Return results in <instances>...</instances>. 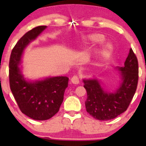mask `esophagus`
Returning a JSON list of instances; mask_svg holds the SVG:
<instances>
[{"mask_svg":"<svg viewBox=\"0 0 146 146\" xmlns=\"http://www.w3.org/2000/svg\"><path fill=\"white\" fill-rule=\"evenodd\" d=\"M71 81L72 83L75 84H78L80 82V79H79L78 77L76 76V75H73L71 79Z\"/></svg>","mask_w":146,"mask_h":146,"instance_id":"obj_1","label":"esophagus"}]
</instances>
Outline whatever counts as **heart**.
<instances>
[{
  "label": "heart",
  "instance_id": "heart-1",
  "mask_svg": "<svg viewBox=\"0 0 146 146\" xmlns=\"http://www.w3.org/2000/svg\"><path fill=\"white\" fill-rule=\"evenodd\" d=\"M104 37L103 35L100 34V33H95V34L90 35L87 38V40L89 42L91 43H98L101 42L102 41L104 40Z\"/></svg>",
  "mask_w": 146,
  "mask_h": 146
}]
</instances>
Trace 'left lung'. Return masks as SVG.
<instances>
[{
	"instance_id": "obj_1",
	"label": "left lung",
	"mask_w": 146,
	"mask_h": 146,
	"mask_svg": "<svg viewBox=\"0 0 146 146\" xmlns=\"http://www.w3.org/2000/svg\"><path fill=\"white\" fill-rule=\"evenodd\" d=\"M121 78L119 87L114 93H107L97 79L83 80L86 90L85 106L87 113L95 119H113L128 108L136 92L139 80L138 60L132 48L124 65L118 67Z\"/></svg>"
}]
</instances>
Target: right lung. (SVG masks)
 Returning <instances> with one entry per match:
<instances>
[{"instance_id": "right-lung-1", "label": "right lung", "mask_w": 146, "mask_h": 146, "mask_svg": "<svg viewBox=\"0 0 146 146\" xmlns=\"http://www.w3.org/2000/svg\"><path fill=\"white\" fill-rule=\"evenodd\" d=\"M46 26H38L27 32L12 49L9 59V86L20 110L34 120L44 121L59 111L64 93L68 86L67 77H52L28 82L18 66L25 48L39 36Z\"/></svg>"}]
</instances>
